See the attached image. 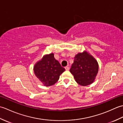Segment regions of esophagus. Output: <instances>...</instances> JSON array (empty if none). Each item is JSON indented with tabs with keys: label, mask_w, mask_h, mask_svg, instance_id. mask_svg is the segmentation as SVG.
Segmentation results:
<instances>
[{
	"label": "esophagus",
	"mask_w": 123,
	"mask_h": 123,
	"mask_svg": "<svg viewBox=\"0 0 123 123\" xmlns=\"http://www.w3.org/2000/svg\"><path fill=\"white\" fill-rule=\"evenodd\" d=\"M65 69H66V70L68 71V70H69L70 69V68L69 67V66H67L65 67Z\"/></svg>",
	"instance_id": "1"
}]
</instances>
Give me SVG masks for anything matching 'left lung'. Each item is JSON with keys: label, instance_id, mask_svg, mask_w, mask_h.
<instances>
[{"label": "left lung", "instance_id": "8db88e82", "mask_svg": "<svg viewBox=\"0 0 123 123\" xmlns=\"http://www.w3.org/2000/svg\"><path fill=\"white\" fill-rule=\"evenodd\" d=\"M98 68L96 60L87 52L84 51L75 56L70 71L78 84L86 86L93 82L98 74Z\"/></svg>", "mask_w": 123, "mask_h": 123}]
</instances>
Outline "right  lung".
<instances>
[{
	"label": "right lung",
	"mask_w": 123,
	"mask_h": 123,
	"mask_svg": "<svg viewBox=\"0 0 123 123\" xmlns=\"http://www.w3.org/2000/svg\"><path fill=\"white\" fill-rule=\"evenodd\" d=\"M64 71L65 69L54 58L53 53L44 55L34 67L36 77L46 87L55 84Z\"/></svg>",
	"instance_id": "add662e5"
}]
</instances>
